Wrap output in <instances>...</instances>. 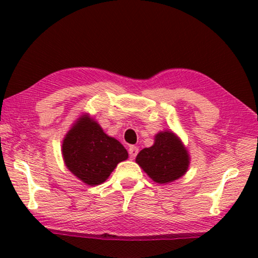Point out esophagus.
Here are the masks:
<instances>
[{
  "label": "esophagus",
  "mask_w": 258,
  "mask_h": 258,
  "mask_svg": "<svg viewBox=\"0 0 258 258\" xmlns=\"http://www.w3.org/2000/svg\"><path fill=\"white\" fill-rule=\"evenodd\" d=\"M137 154H139V148L134 147V146L129 148V156L132 160H134V158L137 156Z\"/></svg>",
  "instance_id": "1"
}]
</instances>
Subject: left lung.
Masks as SVG:
<instances>
[{"mask_svg":"<svg viewBox=\"0 0 258 258\" xmlns=\"http://www.w3.org/2000/svg\"><path fill=\"white\" fill-rule=\"evenodd\" d=\"M190 157L181 140L171 132H161L155 143L144 148L136 157V163L154 182L167 184L182 177L188 170Z\"/></svg>","mask_w":258,"mask_h":258,"instance_id":"8db88e82","label":"left lung"}]
</instances>
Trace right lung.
Listing matches in <instances>:
<instances>
[{"label": "right lung", "instance_id": "1", "mask_svg": "<svg viewBox=\"0 0 258 258\" xmlns=\"http://www.w3.org/2000/svg\"><path fill=\"white\" fill-rule=\"evenodd\" d=\"M67 168L88 185H98L107 179L128 151L88 115L74 123L62 144Z\"/></svg>", "mask_w": 258, "mask_h": 258}]
</instances>
